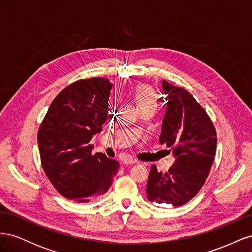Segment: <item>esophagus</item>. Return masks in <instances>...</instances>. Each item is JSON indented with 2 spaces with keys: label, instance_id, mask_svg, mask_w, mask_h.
Instances as JSON below:
<instances>
[{
  "label": "esophagus",
  "instance_id": "esophagus-1",
  "mask_svg": "<svg viewBox=\"0 0 252 252\" xmlns=\"http://www.w3.org/2000/svg\"><path fill=\"white\" fill-rule=\"evenodd\" d=\"M123 163H124L125 165H132V164L136 163V161H135L134 158H132L131 157H125V158H123Z\"/></svg>",
  "mask_w": 252,
  "mask_h": 252
}]
</instances>
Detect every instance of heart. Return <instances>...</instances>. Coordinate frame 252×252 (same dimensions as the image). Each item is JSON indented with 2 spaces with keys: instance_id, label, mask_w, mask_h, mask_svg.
Masks as SVG:
<instances>
[{
  "instance_id": "obj_1",
  "label": "heart",
  "mask_w": 252,
  "mask_h": 252,
  "mask_svg": "<svg viewBox=\"0 0 252 252\" xmlns=\"http://www.w3.org/2000/svg\"><path fill=\"white\" fill-rule=\"evenodd\" d=\"M134 100L136 105L139 106V108H141L143 106L156 105L158 97L154 89L150 86L141 84V85L136 86L134 89Z\"/></svg>"
}]
</instances>
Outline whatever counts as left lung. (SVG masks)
I'll return each mask as SVG.
<instances>
[{
  "instance_id": "left-lung-1",
  "label": "left lung",
  "mask_w": 252,
  "mask_h": 252,
  "mask_svg": "<svg viewBox=\"0 0 252 252\" xmlns=\"http://www.w3.org/2000/svg\"><path fill=\"white\" fill-rule=\"evenodd\" d=\"M162 87L167 103L158 141L171 148L175 159L165 173L151 166L146 191L150 202L182 206L193 199L208 177L217 131L207 112L187 90L165 80Z\"/></svg>"
}]
</instances>
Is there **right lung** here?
<instances>
[{"label":"right lung","instance_id":"add662e5","mask_svg":"<svg viewBox=\"0 0 252 252\" xmlns=\"http://www.w3.org/2000/svg\"><path fill=\"white\" fill-rule=\"evenodd\" d=\"M112 83L80 80L52 101L37 132L43 169L68 200L89 202L107 191L120 163L102 152L91 154L93 136L107 120Z\"/></svg>","mask_w":252,"mask_h":252}]
</instances>
